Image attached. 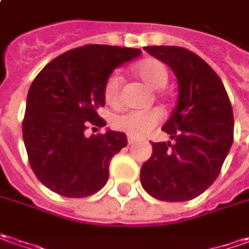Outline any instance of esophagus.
Segmentation results:
<instances>
[{"instance_id":"esophagus-1","label":"esophagus","mask_w":249,"mask_h":249,"mask_svg":"<svg viewBox=\"0 0 249 249\" xmlns=\"http://www.w3.org/2000/svg\"><path fill=\"white\" fill-rule=\"evenodd\" d=\"M135 143H136V139H133V138L129 136V138H128V144H129V146H132V144H135Z\"/></svg>"}]
</instances>
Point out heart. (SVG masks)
Returning <instances> with one entry per match:
<instances>
[{
  "label": "heart",
  "mask_w": 249,
  "mask_h": 249,
  "mask_svg": "<svg viewBox=\"0 0 249 249\" xmlns=\"http://www.w3.org/2000/svg\"><path fill=\"white\" fill-rule=\"evenodd\" d=\"M136 73L143 81L154 89H161L167 85L168 71L162 62L157 59H146L136 67ZM121 75L111 73L105 82V99L110 105H116L120 98ZM161 120V113L156 108L150 110H131L118 114L113 120V125L118 131L128 133L132 138H141L153 131Z\"/></svg>",
  "instance_id": "obj_1"
}]
</instances>
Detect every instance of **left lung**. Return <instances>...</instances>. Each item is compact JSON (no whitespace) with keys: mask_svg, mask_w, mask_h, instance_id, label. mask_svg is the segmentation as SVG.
<instances>
[{"mask_svg":"<svg viewBox=\"0 0 249 249\" xmlns=\"http://www.w3.org/2000/svg\"><path fill=\"white\" fill-rule=\"evenodd\" d=\"M178 78V103L162 131L169 142L151 143L141 169L143 189L168 202L193 200L218 178L233 143L234 120L218 74L200 56L180 47H144Z\"/></svg>","mask_w":249,"mask_h":249,"instance_id":"1","label":"left lung"}]
</instances>
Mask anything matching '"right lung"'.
Masks as SVG:
<instances>
[{"label": "right lung", "instance_id": "add662e5", "mask_svg": "<svg viewBox=\"0 0 249 249\" xmlns=\"http://www.w3.org/2000/svg\"><path fill=\"white\" fill-rule=\"evenodd\" d=\"M141 49L90 44L49 62L27 93L23 141L29 162L49 190L70 198L99 192L108 164L126 146L123 132L87 136L88 125L105 126V82L113 70L141 55Z\"/></svg>", "mask_w": 249, "mask_h": 249}]
</instances>
